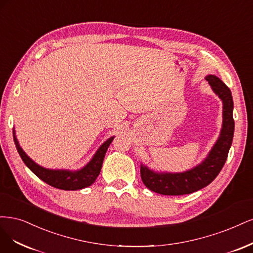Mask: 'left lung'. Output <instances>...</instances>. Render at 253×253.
Instances as JSON below:
<instances>
[{"instance_id":"left-lung-1","label":"left lung","mask_w":253,"mask_h":253,"mask_svg":"<svg viewBox=\"0 0 253 253\" xmlns=\"http://www.w3.org/2000/svg\"><path fill=\"white\" fill-rule=\"evenodd\" d=\"M206 80L224 104L221 135L207 159L186 172L156 173L147 167L141 166L142 181L151 191L164 195H183L198 191L212 182L225 164L234 132L233 100L230 89L217 77L208 76Z\"/></svg>"}]
</instances>
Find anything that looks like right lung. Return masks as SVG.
<instances>
[{"instance_id":"1","label":"right lung","mask_w":253,"mask_h":253,"mask_svg":"<svg viewBox=\"0 0 253 253\" xmlns=\"http://www.w3.org/2000/svg\"><path fill=\"white\" fill-rule=\"evenodd\" d=\"M13 141L15 147L20 154L21 159L25 163V165L34 172L39 178L44 181L46 184L50 185L54 188L63 189V190H77L82 189L85 187L90 186L99 176L101 172V168L103 161L105 158V153L107 151L109 145L113 141V137L108 138L99 150L94 154L93 159L88 163V164L78 171H66V170H49L39 166L38 164L30 160L26 153L22 150L18 143L17 137L14 135L13 131Z\"/></svg>"}]
</instances>
